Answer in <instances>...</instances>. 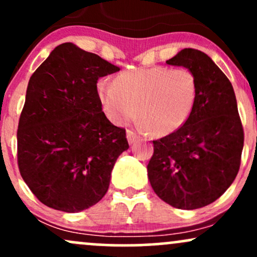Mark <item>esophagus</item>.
<instances>
[{
    "label": "esophagus",
    "mask_w": 257,
    "mask_h": 257,
    "mask_svg": "<svg viewBox=\"0 0 257 257\" xmlns=\"http://www.w3.org/2000/svg\"><path fill=\"white\" fill-rule=\"evenodd\" d=\"M126 139H128V143L131 144H134V143H137V140H138V135L135 134L134 132H132V131H128L126 132Z\"/></svg>",
    "instance_id": "1"
}]
</instances>
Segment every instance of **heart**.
Instances as JSON below:
<instances>
[{
	"mask_svg": "<svg viewBox=\"0 0 257 257\" xmlns=\"http://www.w3.org/2000/svg\"><path fill=\"white\" fill-rule=\"evenodd\" d=\"M96 93L106 117L125 124L139 114L143 132L164 137L187 122L196 105L198 83L187 67H139L114 81L100 79Z\"/></svg>",
	"mask_w": 257,
	"mask_h": 257,
	"instance_id": "b5f03b06",
	"label": "heart"
}]
</instances>
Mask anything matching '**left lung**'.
<instances>
[{"instance_id": "left-lung-1", "label": "left lung", "mask_w": 257, "mask_h": 257, "mask_svg": "<svg viewBox=\"0 0 257 257\" xmlns=\"http://www.w3.org/2000/svg\"><path fill=\"white\" fill-rule=\"evenodd\" d=\"M197 77L198 95L181 128L153 141L150 184L162 200L184 210L211 204L237 176L244 133L229 79L205 53L192 48L167 60Z\"/></svg>"}]
</instances>
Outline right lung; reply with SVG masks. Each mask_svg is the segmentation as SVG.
<instances>
[{
  "label": "right lung",
  "mask_w": 257,
  "mask_h": 257,
  "mask_svg": "<svg viewBox=\"0 0 257 257\" xmlns=\"http://www.w3.org/2000/svg\"><path fill=\"white\" fill-rule=\"evenodd\" d=\"M119 71L94 53L66 42L55 47L29 81L18 125V166L44 205L78 213L99 202L110 186L125 129L102 112L96 83Z\"/></svg>",
  "instance_id": "1"
}]
</instances>
